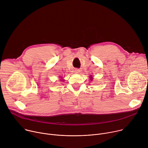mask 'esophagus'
Segmentation results:
<instances>
[{
    "label": "esophagus",
    "mask_w": 148,
    "mask_h": 148,
    "mask_svg": "<svg viewBox=\"0 0 148 148\" xmlns=\"http://www.w3.org/2000/svg\"><path fill=\"white\" fill-rule=\"evenodd\" d=\"M75 72L76 73H79V70H78V69H76V70H75Z\"/></svg>",
    "instance_id": "1"
}]
</instances>
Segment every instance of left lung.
Returning <instances> with one entry per match:
<instances>
[{"mask_svg":"<svg viewBox=\"0 0 148 148\" xmlns=\"http://www.w3.org/2000/svg\"><path fill=\"white\" fill-rule=\"evenodd\" d=\"M91 78V79H92V78Z\"/></svg>","mask_w":148,"mask_h":148,"instance_id":"1","label":"left lung"}]
</instances>
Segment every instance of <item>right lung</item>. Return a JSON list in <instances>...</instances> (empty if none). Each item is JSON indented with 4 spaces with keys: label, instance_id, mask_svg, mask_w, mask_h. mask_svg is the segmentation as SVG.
I'll return each instance as SVG.
<instances>
[{
    "label": "right lung",
    "instance_id": "right-lung-1",
    "mask_svg": "<svg viewBox=\"0 0 148 148\" xmlns=\"http://www.w3.org/2000/svg\"><path fill=\"white\" fill-rule=\"evenodd\" d=\"M62 80H63V79H62Z\"/></svg>",
    "mask_w": 148,
    "mask_h": 148
}]
</instances>
